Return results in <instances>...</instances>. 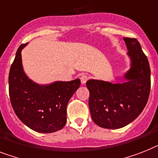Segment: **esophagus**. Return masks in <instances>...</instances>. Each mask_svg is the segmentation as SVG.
Wrapping results in <instances>:
<instances>
[{"instance_id":"34e87169","label":"esophagus","mask_w":158,"mask_h":158,"mask_svg":"<svg viewBox=\"0 0 158 158\" xmlns=\"http://www.w3.org/2000/svg\"><path fill=\"white\" fill-rule=\"evenodd\" d=\"M88 80L89 77L86 75H82V76L81 77V84H85Z\"/></svg>"}]
</instances>
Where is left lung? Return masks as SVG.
Listing matches in <instances>:
<instances>
[{
    "instance_id": "8db88e82",
    "label": "left lung",
    "mask_w": 158,
    "mask_h": 158,
    "mask_svg": "<svg viewBox=\"0 0 158 158\" xmlns=\"http://www.w3.org/2000/svg\"><path fill=\"white\" fill-rule=\"evenodd\" d=\"M131 68L120 84L89 80V107L92 119L103 128L118 129L131 123L146 106L151 87L150 68L136 39L123 38Z\"/></svg>"
}]
</instances>
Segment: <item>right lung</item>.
Masks as SVG:
<instances>
[{"label":"right lung","instance_id":"obj_1","mask_svg":"<svg viewBox=\"0 0 158 158\" xmlns=\"http://www.w3.org/2000/svg\"><path fill=\"white\" fill-rule=\"evenodd\" d=\"M20 45L10 67L9 92L12 107L25 125L42 133L59 131L66 124L67 104L80 87V79L56 81L40 85L27 77L23 71Z\"/></svg>","mask_w":158,"mask_h":158}]
</instances>
